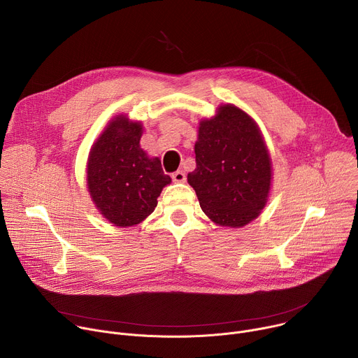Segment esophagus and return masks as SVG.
I'll return each instance as SVG.
<instances>
[{
	"label": "esophagus",
	"instance_id": "1",
	"mask_svg": "<svg viewBox=\"0 0 358 358\" xmlns=\"http://www.w3.org/2000/svg\"><path fill=\"white\" fill-rule=\"evenodd\" d=\"M171 178H173L174 182H184L185 181V174L181 170H178V171L171 174Z\"/></svg>",
	"mask_w": 358,
	"mask_h": 358
}]
</instances>
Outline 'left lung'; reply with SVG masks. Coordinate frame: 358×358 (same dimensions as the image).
Returning a JSON list of instances; mask_svg holds the SVG:
<instances>
[{"label": "left lung", "instance_id": "obj_1", "mask_svg": "<svg viewBox=\"0 0 358 358\" xmlns=\"http://www.w3.org/2000/svg\"><path fill=\"white\" fill-rule=\"evenodd\" d=\"M196 167L188 173L201 210L217 225L241 228L268 201L272 164L258 124L234 105L202 120L195 143Z\"/></svg>", "mask_w": 358, "mask_h": 358}]
</instances>
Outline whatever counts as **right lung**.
Wrapping results in <instances>:
<instances>
[{"label": "right lung", "mask_w": 358, "mask_h": 358, "mask_svg": "<svg viewBox=\"0 0 358 358\" xmlns=\"http://www.w3.org/2000/svg\"><path fill=\"white\" fill-rule=\"evenodd\" d=\"M143 126L115 117L93 144L87 160V188L96 208L116 227H133L157 207L171 182L162 162L140 147Z\"/></svg>", "instance_id": "obj_1"}]
</instances>
